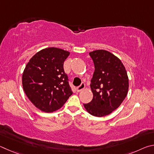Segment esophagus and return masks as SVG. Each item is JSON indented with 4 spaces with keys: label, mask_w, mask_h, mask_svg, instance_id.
<instances>
[{
    "label": "esophagus",
    "mask_w": 154,
    "mask_h": 154,
    "mask_svg": "<svg viewBox=\"0 0 154 154\" xmlns=\"http://www.w3.org/2000/svg\"><path fill=\"white\" fill-rule=\"evenodd\" d=\"M85 87V84L84 82H82L81 85L79 86V87L76 88V90H77L78 92H80V91H81L82 90L84 89Z\"/></svg>",
    "instance_id": "obj_1"
}]
</instances>
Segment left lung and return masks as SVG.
I'll list each match as a JSON object with an SVG mask.
<instances>
[{
    "mask_svg": "<svg viewBox=\"0 0 154 154\" xmlns=\"http://www.w3.org/2000/svg\"><path fill=\"white\" fill-rule=\"evenodd\" d=\"M89 55L95 66L90 85L93 98L84 106L94 116H105L117 109L126 97L127 73L122 61L109 51L96 50Z\"/></svg>",
    "mask_w": 154,
    "mask_h": 154,
    "instance_id": "8db88e82",
    "label": "left lung"
}]
</instances>
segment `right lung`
Listing matches in <instances>:
<instances>
[{
    "instance_id": "add662e5",
    "label": "right lung",
    "mask_w": 154,
    "mask_h": 154,
    "mask_svg": "<svg viewBox=\"0 0 154 154\" xmlns=\"http://www.w3.org/2000/svg\"><path fill=\"white\" fill-rule=\"evenodd\" d=\"M69 52L55 47L40 51L29 59L22 75L26 95L37 108L53 112L73 93L63 63Z\"/></svg>"
}]
</instances>
